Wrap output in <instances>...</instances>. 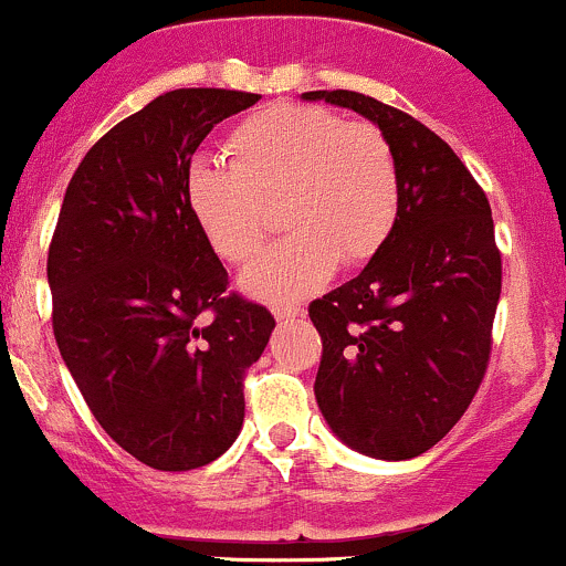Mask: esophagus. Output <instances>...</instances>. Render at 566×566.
I'll use <instances>...</instances> for the list:
<instances>
[{
    "label": "esophagus",
    "mask_w": 566,
    "mask_h": 566,
    "mask_svg": "<svg viewBox=\"0 0 566 566\" xmlns=\"http://www.w3.org/2000/svg\"><path fill=\"white\" fill-rule=\"evenodd\" d=\"M272 313H275L277 322H289V318H300L305 311H302L300 305H275Z\"/></svg>",
    "instance_id": "34e87169"
}]
</instances>
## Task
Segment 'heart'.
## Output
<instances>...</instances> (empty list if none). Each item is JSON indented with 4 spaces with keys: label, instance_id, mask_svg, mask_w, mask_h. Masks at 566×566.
<instances>
[{
    "label": "heart",
    "instance_id": "1",
    "mask_svg": "<svg viewBox=\"0 0 566 566\" xmlns=\"http://www.w3.org/2000/svg\"><path fill=\"white\" fill-rule=\"evenodd\" d=\"M233 165L195 161L187 200L206 242L228 264H248L281 206L289 237L248 266L242 285L270 302L296 300L344 270L368 264L399 220L394 145L374 123L322 106L275 104L228 134Z\"/></svg>",
    "mask_w": 566,
    "mask_h": 566
}]
</instances>
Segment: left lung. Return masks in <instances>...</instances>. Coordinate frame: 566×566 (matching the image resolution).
Listing matches in <instances>:
<instances>
[{
	"label": "left lung",
	"instance_id": "obj_1",
	"mask_svg": "<svg viewBox=\"0 0 566 566\" xmlns=\"http://www.w3.org/2000/svg\"><path fill=\"white\" fill-rule=\"evenodd\" d=\"M368 117L394 145L401 206L388 244L313 300L318 410L349 449L412 460L465 416L492 349L501 253L490 200L432 128L352 91H311Z\"/></svg>",
	"mask_w": 566,
	"mask_h": 566
}]
</instances>
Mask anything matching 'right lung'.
Masks as SVG:
<instances>
[{
	"instance_id": "obj_1",
	"label": "right lung",
	"mask_w": 566,
	"mask_h": 566,
	"mask_svg": "<svg viewBox=\"0 0 566 566\" xmlns=\"http://www.w3.org/2000/svg\"><path fill=\"white\" fill-rule=\"evenodd\" d=\"M261 95L181 87L104 134L76 167L49 244L60 355L106 434L156 471L226 454L244 423V371L275 318L226 294L187 200L206 134Z\"/></svg>"
}]
</instances>
